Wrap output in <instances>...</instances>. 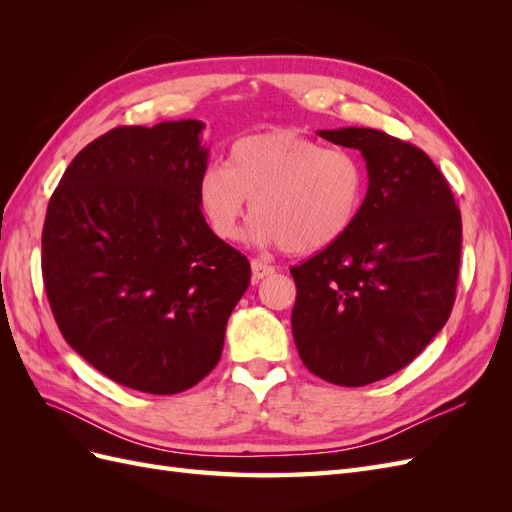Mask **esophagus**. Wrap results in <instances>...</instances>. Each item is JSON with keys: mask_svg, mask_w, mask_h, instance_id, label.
Segmentation results:
<instances>
[{"mask_svg": "<svg viewBox=\"0 0 512 512\" xmlns=\"http://www.w3.org/2000/svg\"><path fill=\"white\" fill-rule=\"evenodd\" d=\"M275 273V267L267 265V262L262 260H252V282L258 284L260 280H265V277L273 275Z\"/></svg>", "mask_w": 512, "mask_h": 512, "instance_id": "esophagus-1", "label": "esophagus"}]
</instances>
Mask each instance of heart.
Segmentation results:
<instances>
[{
    "label": "heart",
    "instance_id": "obj_1",
    "mask_svg": "<svg viewBox=\"0 0 512 512\" xmlns=\"http://www.w3.org/2000/svg\"><path fill=\"white\" fill-rule=\"evenodd\" d=\"M365 192L367 170L356 153L327 149L292 128L239 138L230 147L228 168L209 164L196 188L215 239H239L252 200V237L299 256L342 239L359 218Z\"/></svg>",
    "mask_w": 512,
    "mask_h": 512
}]
</instances>
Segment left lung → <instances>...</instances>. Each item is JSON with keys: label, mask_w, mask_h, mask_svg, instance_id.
<instances>
[{"label": "left lung", "mask_w": 512, "mask_h": 512, "mask_svg": "<svg viewBox=\"0 0 512 512\" xmlns=\"http://www.w3.org/2000/svg\"><path fill=\"white\" fill-rule=\"evenodd\" d=\"M318 136L359 149L369 185L346 235L290 269L292 335L312 374L365 386L412 363L451 316L461 213L418 147L371 128Z\"/></svg>", "instance_id": "left-lung-1"}]
</instances>
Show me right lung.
Masks as SVG:
<instances>
[{"mask_svg": "<svg viewBox=\"0 0 512 512\" xmlns=\"http://www.w3.org/2000/svg\"><path fill=\"white\" fill-rule=\"evenodd\" d=\"M205 123L106 132L51 196L42 277L61 335L106 378L175 395L218 365L252 269L198 207Z\"/></svg>", "mask_w": 512, "mask_h": 512, "instance_id": "right-lung-1", "label": "right lung"}]
</instances>
